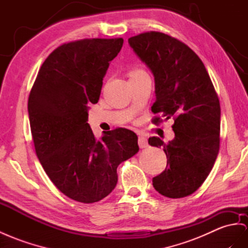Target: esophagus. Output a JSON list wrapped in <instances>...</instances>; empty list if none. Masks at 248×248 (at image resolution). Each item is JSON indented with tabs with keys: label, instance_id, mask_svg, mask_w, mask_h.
Returning a JSON list of instances; mask_svg holds the SVG:
<instances>
[{
	"label": "esophagus",
	"instance_id": "esophagus-1",
	"mask_svg": "<svg viewBox=\"0 0 248 248\" xmlns=\"http://www.w3.org/2000/svg\"><path fill=\"white\" fill-rule=\"evenodd\" d=\"M138 145L140 149H144L148 147V139L144 136H139L138 137Z\"/></svg>",
	"mask_w": 248,
	"mask_h": 248
}]
</instances>
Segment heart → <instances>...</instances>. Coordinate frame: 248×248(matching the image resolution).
<instances>
[{"instance_id":"obj_1","label":"heart","mask_w":248,"mask_h":248,"mask_svg":"<svg viewBox=\"0 0 248 248\" xmlns=\"http://www.w3.org/2000/svg\"><path fill=\"white\" fill-rule=\"evenodd\" d=\"M142 74H145L144 70L140 69V68H134L132 69L131 71L129 72V75H130V78H136V76H139V75H142Z\"/></svg>"}]
</instances>
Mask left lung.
I'll list each match as a JSON object with an SVG mask.
<instances>
[{
	"label": "left lung",
	"mask_w": 248,
	"mask_h": 248,
	"mask_svg": "<svg viewBox=\"0 0 248 248\" xmlns=\"http://www.w3.org/2000/svg\"><path fill=\"white\" fill-rule=\"evenodd\" d=\"M154 75L156 100L152 112L174 119L173 140L149 138L163 148L167 168L153 178L158 193L182 198L198 189L214 167L220 147V103L211 78L192 49L166 33L150 31L129 39ZM162 122L154 117L153 123Z\"/></svg>",
	"instance_id": "obj_1"
}]
</instances>
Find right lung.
Returning <instances> with one entry per match:
<instances>
[{
    "label": "right lung",
    "instance_id": "1",
    "mask_svg": "<svg viewBox=\"0 0 248 248\" xmlns=\"http://www.w3.org/2000/svg\"><path fill=\"white\" fill-rule=\"evenodd\" d=\"M118 39H85L56 48L43 62L28 98L35 153L61 192L81 203L97 202L117 183V167L139 151L134 132L118 128L96 140L88 122Z\"/></svg>",
    "mask_w": 248,
    "mask_h": 248
}]
</instances>
